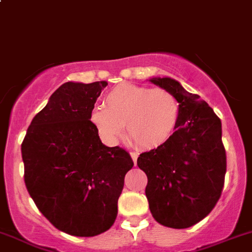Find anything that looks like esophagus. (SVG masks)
<instances>
[{"instance_id": "1", "label": "esophagus", "mask_w": 252, "mask_h": 252, "mask_svg": "<svg viewBox=\"0 0 252 252\" xmlns=\"http://www.w3.org/2000/svg\"><path fill=\"white\" fill-rule=\"evenodd\" d=\"M130 156H131V158H133L134 164L136 166V161H138V154H136V152H130Z\"/></svg>"}]
</instances>
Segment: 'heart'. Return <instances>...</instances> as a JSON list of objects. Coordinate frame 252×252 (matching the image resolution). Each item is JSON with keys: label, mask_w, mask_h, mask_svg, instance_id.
I'll return each mask as SVG.
<instances>
[{"label": "heart", "mask_w": 252, "mask_h": 252, "mask_svg": "<svg viewBox=\"0 0 252 252\" xmlns=\"http://www.w3.org/2000/svg\"><path fill=\"white\" fill-rule=\"evenodd\" d=\"M180 103L164 89L119 84L105 97V107H95L91 123L106 139L117 138L126 126L129 139L152 150L171 140L180 121Z\"/></svg>", "instance_id": "b5f03b06"}]
</instances>
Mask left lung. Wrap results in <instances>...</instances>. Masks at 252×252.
Listing matches in <instances>:
<instances>
[{"label":"left lung","mask_w":252,"mask_h":252,"mask_svg":"<svg viewBox=\"0 0 252 252\" xmlns=\"http://www.w3.org/2000/svg\"><path fill=\"white\" fill-rule=\"evenodd\" d=\"M151 81L168 90L180 103V121L171 140L138 158L147 175L145 189L150 211L162 225L184 229L215 208L224 187L227 155L222 123L196 94L171 78Z\"/></svg>","instance_id":"left-lung-1"}]
</instances>
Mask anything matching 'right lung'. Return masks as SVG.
Returning a JSON list of instances; mask_svg holds the SVG:
<instances>
[{
    "label": "right lung",
    "instance_id": "right-lung-1",
    "mask_svg": "<svg viewBox=\"0 0 252 252\" xmlns=\"http://www.w3.org/2000/svg\"><path fill=\"white\" fill-rule=\"evenodd\" d=\"M107 84L61 85L34 117L22 142L28 192L51 224L74 236L110 229L124 177L134 166L126 150L101 142L90 121Z\"/></svg>",
    "mask_w": 252,
    "mask_h": 252
}]
</instances>
